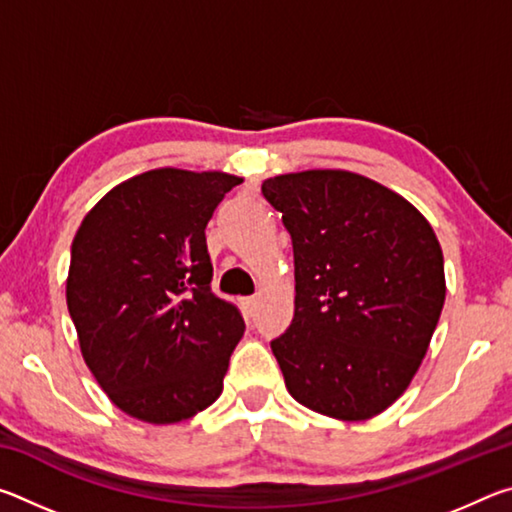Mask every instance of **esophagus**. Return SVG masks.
<instances>
[{"label":"esophagus","mask_w":512,"mask_h":512,"mask_svg":"<svg viewBox=\"0 0 512 512\" xmlns=\"http://www.w3.org/2000/svg\"><path fill=\"white\" fill-rule=\"evenodd\" d=\"M241 305H244V311L248 316H255V311H257V298H244V302H241Z\"/></svg>","instance_id":"esophagus-1"}]
</instances>
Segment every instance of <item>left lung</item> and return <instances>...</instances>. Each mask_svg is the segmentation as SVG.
<instances>
[{
	"instance_id": "8db88e82",
	"label": "left lung",
	"mask_w": 512,
	"mask_h": 512,
	"mask_svg": "<svg viewBox=\"0 0 512 512\" xmlns=\"http://www.w3.org/2000/svg\"><path fill=\"white\" fill-rule=\"evenodd\" d=\"M262 194L293 241L296 311L271 341L289 393L336 420L386 411L445 305L436 232L406 198L352 171L284 173Z\"/></svg>"
}]
</instances>
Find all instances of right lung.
<instances>
[{
	"instance_id": "1",
	"label": "right lung",
	"mask_w": 512,
	"mask_h": 512,
	"mask_svg": "<svg viewBox=\"0 0 512 512\" xmlns=\"http://www.w3.org/2000/svg\"><path fill=\"white\" fill-rule=\"evenodd\" d=\"M239 183L221 171H146L110 189L76 230L69 316L94 379L137 420H187L223 391L246 325L212 293L205 228Z\"/></svg>"
}]
</instances>
